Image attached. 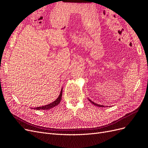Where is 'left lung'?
Instances as JSON below:
<instances>
[{
    "label": "left lung",
    "mask_w": 148,
    "mask_h": 148,
    "mask_svg": "<svg viewBox=\"0 0 148 148\" xmlns=\"http://www.w3.org/2000/svg\"><path fill=\"white\" fill-rule=\"evenodd\" d=\"M88 99L89 100V101L91 103H92V104H94L95 106H97V107H105V106H102V105H100V104H96V103H95V102H94L93 101H91L90 99H89V98H88ZM106 107H107V106H106Z\"/></svg>",
    "instance_id": "obj_1"
}]
</instances>
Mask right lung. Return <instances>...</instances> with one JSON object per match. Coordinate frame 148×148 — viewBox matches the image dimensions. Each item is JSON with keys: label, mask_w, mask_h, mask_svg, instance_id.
Wrapping results in <instances>:
<instances>
[{"label": "right lung", "mask_w": 148, "mask_h": 148, "mask_svg": "<svg viewBox=\"0 0 148 148\" xmlns=\"http://www.w3.org/2000/svg\"><path fill=\"white\" fill-rule=\"evenodd\" d=\"M62 88L61 89L60 91V95L59 96V97H58L57 99L51 103H50V104H47L46 106H42V107H31V109H36V110H49L50 109H52L53 108V107H54L56 106H57L58 104H59V103L60 102V101L62 99Z\"/></svg>", "instance_id": "1"}]
</instances>
